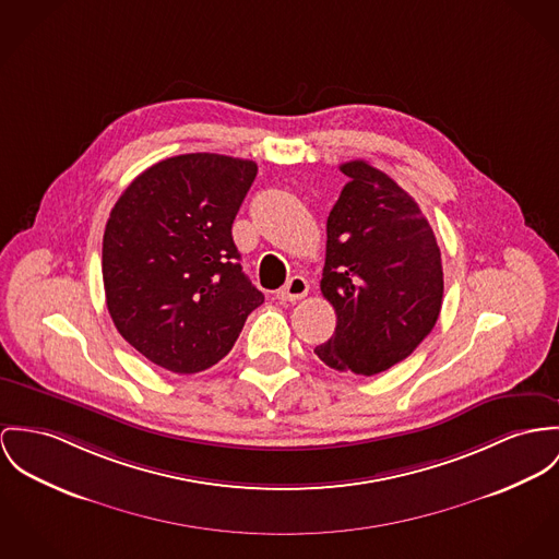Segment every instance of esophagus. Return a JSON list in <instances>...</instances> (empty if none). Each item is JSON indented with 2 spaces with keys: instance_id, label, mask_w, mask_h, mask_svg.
<instances>
[{
  "instance_id": "esophagus-1",
  "label": "esophagus",
  "mask_w": 559,
  "mask_h": 559,
  "mask_svg": "<svg viewBox=\"0 0 559 559\" xmlns=\"http://www.w3.org/2000/svg\"><path fill=\"white\" fill-rule=\"evenodd\" d=\"M308 294V281L304 276H292L287 281V285L276 294V298L281 301L301 300Z\"/></svg>"
}]
</instances>
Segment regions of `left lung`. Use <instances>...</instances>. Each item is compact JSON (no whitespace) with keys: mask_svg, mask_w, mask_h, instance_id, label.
Returning a JSON list of instances; mask_svg holds the SVG:
<instances>
[{"mask_svg":"<svg viewBox=\"0 0 559 559\" xmlns=\"http://www.w3.org/2000/svg\"><path fill=\"white\" fill-rule=\"evenodd\" d=\"M328 216L321 294L336 330L314 353L341 372L372 377L406 359L431 332L442 306L436 236L417 202L385 173L355 159Z\"/></svg>","mask_w":559,"mask_h":559,"instance_id":"obj_1","label":"left lung"}]
</instances>
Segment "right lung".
<instances>
[{
	"instance_id": "add662e5",
	"label": "right lung",
	"mask_w": 559,
	"mask_h": 559,
	"mask_svg": "<svg viewBox=\"0 0 559 559\" xmlns=\"http://www.w3.org/2000/svg\"><path fill=\"white\" fill-rule=\"evenodd\" d=\"M255 176L249 159L178 155L135 176L110 211L102 247L106 306L148 361L176 374L215 366L263 304L231 238Z\"/></svg>"
}]
</instances>
